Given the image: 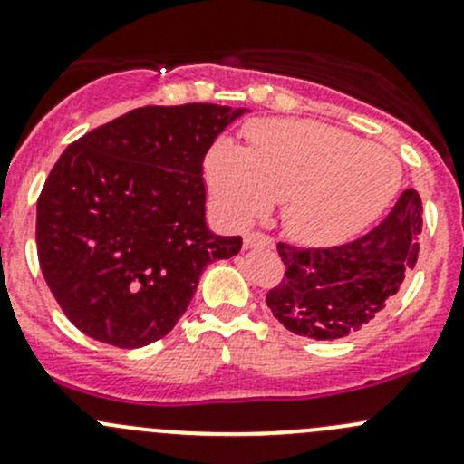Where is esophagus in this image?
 I'll return each mask as SVG.
<instances>
[{
    "label": "esophagus",
    "instance_id": "obj_1",
    "mask_svg": "<svg viewBox=\"0 0 464 464\" xmlns=\"http://www.w3.org/2000/svg\"><path fill=\"white\" fill-rule=\"evenodd\" d=\"M245 249H274V240L265 233H246Z\"/></svg>",
    "mask_w": 464,
    "mask_h": 464
}]
</instances>
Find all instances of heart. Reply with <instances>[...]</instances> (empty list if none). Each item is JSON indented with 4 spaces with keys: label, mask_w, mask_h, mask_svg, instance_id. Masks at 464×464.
I'll list each match as a JSON object with an SVG mask.
<instances>
[{
    "label": "heart",
    "mask_w": 464,
    "mask_h": 464,
    "mask_svg": "<svg viewBox=\"0 0 464 464\" xmlns=\"http://www.w3.org/2000/svg\"><path fill=\"white\" fill-rule=\"evenodd\" d=\"M249 150L219 139L206 154V181L233 224H249L283 202L294 240L334 246L366 231L400 190L401 168L382 145L305 119L249 128Z\"/></svg>",
    "instance_id": "obj_1"
}]
</instances>
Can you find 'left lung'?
Instances as JSON below:
<instances>
[{
  "mask_svg": "<svg viewBox=\"0 0 464 464\" xmlns=\"http://www.w3.org/2000/svg\"><path fill=\"white\" fill-rule=\"evenodd\" d=\"M422 199L404 190L388 218L366 236L330 249L278 242L285 278L266 294L274 316L298 336L334 341L382 314L418 262Z\"/></svg>",
  "mask_w": 464,
  "mask_h": 464,
  "instance_id": "8db88e82",
  "label": "left lung"
}]
</instances>
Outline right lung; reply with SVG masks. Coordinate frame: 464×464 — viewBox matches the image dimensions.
Returning a JSON list of instances; mask_svg holds the SVG:
<instances>
[{"label": "right lung", "mask_w": 464, "mask_h": 464, "mask_svg": "<svg viewBox=\"0 0 464 464\" xmlns=\"http://www.w3.org/2000/svg\"><path fill=\"white\" fill-rule=\"evenodd\" d=\"M246 111L139 107L60 154L37 199V258L78 330L143 348L184 316L206 265L240 254V236L206 224L204 157Z\"/></svg>", "instance_id": "obj_1"}]
</instances>
